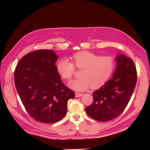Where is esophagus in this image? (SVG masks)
<instances>
[{
	"instance_id": "1",
	"label": "esophagus",
	"mask_w": 150,
	"mask_h": 150,
	"mask_svg": "<svg viewBox=\"0 0 150 150\" xmlns=\"http://www.w3.org/2000/svg\"><path fill=\"white\" fill-rule=\"evenodd\" d=\"M75 95H76V98H78V97H81L82 96L83 94V93H75Z\"/></svg>"
}]
</instances>
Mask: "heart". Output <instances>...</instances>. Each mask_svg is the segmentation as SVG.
Returning <instances> with one entry per match:
<instances>
[{
  "mask_svg": "<svg viewBox=\"0 0 150 150\" xmlns=\"http://www.w3.org/2000/svg\"><path fill=\"white\" fill-rule=\"evenodd\" d=\"M72 63L62 58L56 64L58 73L66 81H70L75 67L83 69L81 78L69 83V87L78 91H84L91 86L93 89L100 88L110 78L115 69V60L111 56H100L89 51H81L74 54Z\"/></svg>",
  "mask_w": 150,
  "mask_h": 150,
  "instance_id": "1",
  "label": "heart"
}]
</instances>
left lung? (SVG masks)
<instances>
[{"instance_id": "1", "label": "left lung", "mask_w": 150, "mask_h": 150, "mask_svg": "<svg viewBox=\"0 0 150 150\" xmlns=\"http://www.w3.org/2000/svg\"><path fill=\"white\" fill-rule=\"evenodd\" d=\"M116 61L112 78L93 93V103L86 108L88 115L95 120L108 121L120 115L134 91L137 72L133 60L120 54Z\"/></svg>"}]
</instances>
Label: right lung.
Listing matches in <instances>:
<instances>
[{
    "instance_id": "add662e5",
    "label": "right lung",
    "mask_w": 150,
    "mask_h": 150,
    "mask_svg": "<svg viewBox=\"0 0 150 150\" xmlns=\"http://www.w3.org/2000/svg\"><path fill=\"white\" fill-rule=\"evenodd\" d=\"M52 50L40 49L27 54L14 71L17 91L26 111L36 121L54 123L67 112V101L75 94L62 82Z\"/></svg>"
}]
</instances>
